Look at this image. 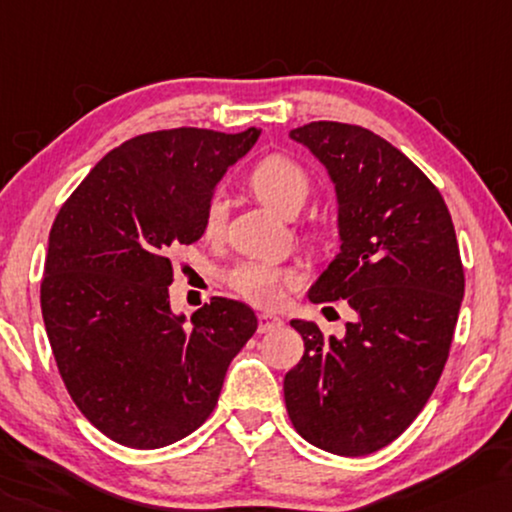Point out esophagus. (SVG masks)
<instances>
[{
    "label": "esophagus",
    "mask_w": 512,
    "mask_h": 512,
    "mask_svg": "<svg viewBox=\"0 0 512 512\" xmlns=\"http://www.w3.org/2000/svg\"><path fill=\"white\" fill-rule=\"evenodd\" d=\"M280 327H283V320H280L278 315H271V313L259 315V325H257L259 334H269V331H276Z\"/></svg>",
    "instance_id": "esophagus-1"
}]
</instances>
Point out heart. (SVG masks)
Returning <instances> with one entry per match:
<instances>
[{
  "mask_svg": "<svg viewBox=\"0 0 512 512\" xmlns=\"http://www.w3.org/2000/svg\"><path fill=\"white\" fill-rule=\"evenodd\" d=\"M250 185L266 206L280 215H294L311 194V176L297 160L287 155H269L250 174ZM227 204L220 192L211 194L204 211L206 239H218L225 229ZM225 283L234 294L262 308L283 304L285 292L297 283V273L269 262H241L225 273Z\"/></svg>",
  "mask_w": 512,
  "mask_h": 512,
  "instance_id": "obj_1",
  "label": "heart"
}]
</instances>
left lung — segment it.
<instances>
[{"instance_id":"left-lung-1","label":"left lung","mask_w":512,"mask_h":512,"mask_svg":"<svg viewBox=\"0 0 512 512\" xmlns=\"http://www.w3.org/2000/svg\"><path fill=\"white\" fill-rule=\"evenodd\" d=\"M325 164L338 197L341 253L311 301L345 299L341 338L292 320L304 357L285 376L294 429L334 455L364 457L399 438L441 378L464 297V266L438 187L392 143L359 125L292 129Z\"/></svg>"}]
</instances>
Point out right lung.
Instances as JSON below:
<instances>
[{"mask_svg": "<svg viewBox=\"0 0 512 512\" xmlns=\"http://www.w3.org/2000/svg\"><path fill=\"white\" fill-rule=\"evenodd\" d=\"M257 127H176L113 148L64 201L48 239L41 313L78 410L111 441H181L218 403L227 366L257 329L253 308L213 297L174 315L171 253L204 234V211Z\"/></svg>", "mask_w": 512, "mask_h": 512, "instance_id": "1", "label": "right lung"}]
</instances>
